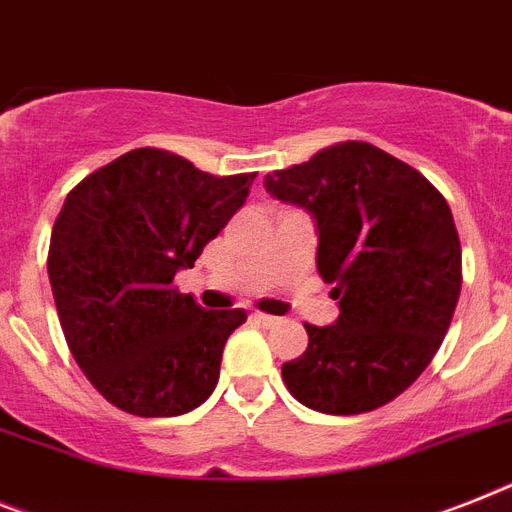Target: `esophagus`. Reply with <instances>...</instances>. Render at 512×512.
<instances>
[{
	"label": "esophagus",
	"mask_w": 512,
	"mask_h": 512,
	"mask_svg": "<svg viewBox=\"0 0 512 512\" xmlns=\"http://www.w3.org/2000/svg\"><path fill=\"white\" fill-rule=\"evenodd\" d=\"M252 320L257 322V325H263V328H273V325H278V317H273V315H263V312H255V315H252Z\"/></svg>",
	"instance_id": "1"
}]
</instances>
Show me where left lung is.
Returning a JSON list of instances; mask_svg holds the SVG:
<instances>
[{"label":"left lung","instance_id":"1","mask_svg":"<svg viewBox=\"0 0 512 512\" xmlns=\"http://www.w3.org/2000/svg\"><path fill=\"white\" fill-rule=\"evenodd\" d=\"M265 190L317 221V273L333 283L336 325H309L307 351L281 367L320 414L375 411L422 375L461 296V239L422 171L362 140L328 145L265 176Z\"/></svg>","mask_w":512,"mask_h":512}]
</instances>
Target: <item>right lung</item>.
I'll return each mask as SVG.
<instances>
[{"mask_svg":"<svg viewBox=\"0 0 512 512\" xmlns=\"http://www.w3.org/2000/svg\"><path fill=\"white\" fill-rule=\"evenodd\" d=\"M257 174L213 176L161 148H137L75 184L49 244L54 304L90 385L135 416L208 401L244 309L205 312L174 276L242 208Z\"/></svg>","mask_w":512,"mask_h":512,"instance_id":"1","label":"right lung"}]
</instances>
